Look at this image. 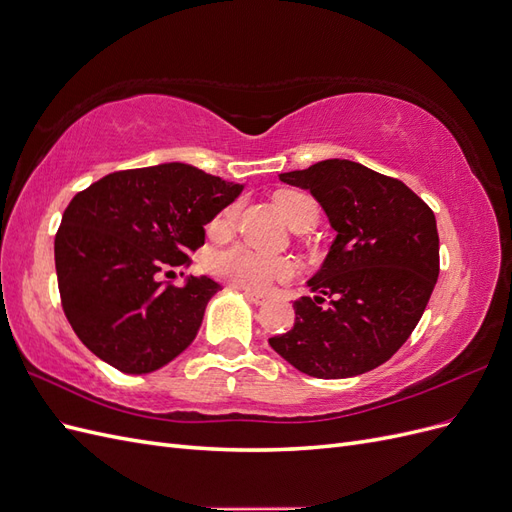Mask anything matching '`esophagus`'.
<instances>
[{
	"label": "esophagus",
	"mask_w": 512,
	"mask_h": 512,
	"mask_svg": "<svg viewBox=\"0 0 512 512\" xmlns=\"http://www.w3.org/2000/svg\"><path fill=\"white\" fill-rule=\"evenodd\" d=\"M243 294H245V299L247 301H252V303H256V305H262L267 301V294H262V292H256V290H243Z\"/></svg>",
	"instance_id": "esophagus-1"
}]
</instances>
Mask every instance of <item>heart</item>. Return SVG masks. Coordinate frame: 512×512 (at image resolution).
I'll return each mask as SVG.
<instances>
[{
    "label": "heart",
    "mask_w": 512,
    "mask_h": 512,
    "mask_svg": "<svg viewBox=\"0 0 512 512\" xmlns=\"http://www.w3.org/2000/svg\"><path fill=\"white\" fill-rule=\"evenodd\" d=\"M275 205L288 224L297 222L307 209H316L314 200L301 192H280L275 196ZM239 205H228L211 222L215 235L230 230L237 220ZM211 269L224 280L254 290H265L277 280H288L294 273V262L284 256H271L252 250L247 245H230L211 258Z\"/></svg>",
    "instance_id": "obj_1"
}]
</instances>
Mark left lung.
Returning <instances> with one entry per match:
<instances>
[{"label":"left lung","mask_w":512,"mask_h":512,"mask_svg":"<svg viewBox=\"0 0 512 512\" xmlns=\"http://www.w3.org/2000/svg\"><path fill=\"white\" fill-rule=\"evenodd\" d=\"M280 179L318 200L335 239L307 282L316 294L294 301V327L271 348L314 378L376 369L404 346L438 282L436 215L406 183L359 162L322 160Z\"/></svg>","instance_id":"obj_1"}]
</instances>
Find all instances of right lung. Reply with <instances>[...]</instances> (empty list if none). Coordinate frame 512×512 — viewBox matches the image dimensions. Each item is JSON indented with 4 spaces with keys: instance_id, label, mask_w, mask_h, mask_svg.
I'll use <instances>...</instances> for the list:
<instances>
[{
    "instance_id": "1",
    "label": "right lung",
    "mask_w": 512,
    "mask_h": 512,
    "mask_svg": "<svg viewBox=\"0 0 512 512\" xmlns=\"http://www.w3.org/2000/svg\"><path fill=\"white\" fill-rule=\"evenodd\" d=\"M243 192L190 164L119 170L76 194L55 237L61 307L81 342L123 374H151L188 348L222 286L162 273L188 262L205 226Z\"/></svg>"
}]
</instances>
